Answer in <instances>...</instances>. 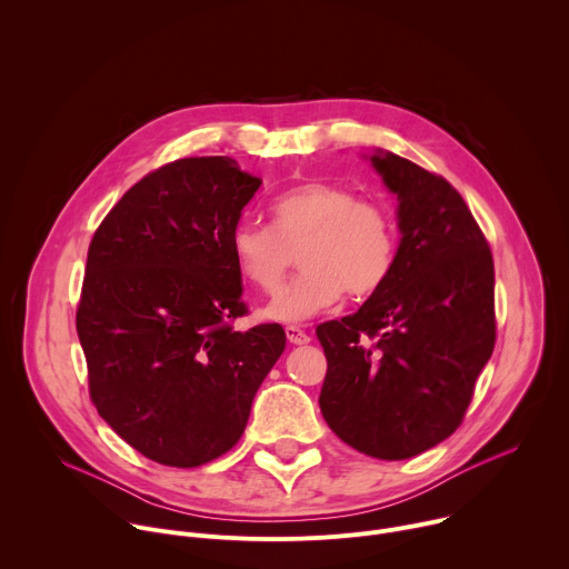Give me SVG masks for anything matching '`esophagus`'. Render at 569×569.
I'll use <instances>...</instances> for the list:
<instances>
[{"instance_id":"esophagus-1","label":"esophagus","mask_w":569,"mask_h":569,"mask_svg":"<svg viewBox=\"0 0 569 569\" xmlns=\"http://www.w3.org/2000/svg\"><path fill=\"white\" fill-rule=\"evenodd\" d=\"M286 338H288L290 345H297V347L310 342V336L299 327H286Z\"/></svg>"}]
</instances>
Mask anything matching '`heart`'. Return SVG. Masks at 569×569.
I'll list each match as a JSON object with an SVG mask.
<instances>
[{"label": "heart", "instance_id": "b5f03b06", "mask_svg": "<svg viewBox=\"0 0 569 569\" xmlns=\"http://www.w3.org/2000/svg\"><path fill=\"white\" fill-rule=\"evenodd\" d=\"M272 227L240 220L229 236L238 274L272 292L300 246L303 268L263 308L261 317L303 323L333 308L345 292L367 297L389 277L396 259V227L387 207L356 198L347 187L303 182L270 204Z\"/></svg>", "mask_w": 569, "mask_h": 569}]
</instances>
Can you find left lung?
<instances>
[{"label": "left lung", "mask_w": 569, "mask_h": 569, "mask_svg": "<svg viewBox=\"0 0 569 569\" xmlns=\"http://www.w3.org/2000/svg\"><path fill=\"white\" fill-rule=\"evenodd\" d=\"M365 157L398 200L400 240L387 281L353 315L317 327L329 362L319 408L345 443L396 461L459 428L496 347V270L443 178L389 150Z\"/></svg>", "instance_id": "1"}]
</instances>
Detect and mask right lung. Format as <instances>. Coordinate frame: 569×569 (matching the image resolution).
<instances>
[{
    "label": "right lung",
    "instance_id": "add662e5",
    "mask_svg": "<svg viewBox=\"0 0 569 569\" xmlns=\"http://www.w3.org/2000/svg\"><path fill=\"white\" fill-rule=\"evenodd\" d=\"M261 180L229 157H187L137 182L88 252L76 329L90 393L143 457L202 466L236 446L286 349L279 323L246 315L229 236Z\"/></svg>",
    "mask_w": 569,
    "mask_h": 569
}]
</instances>
